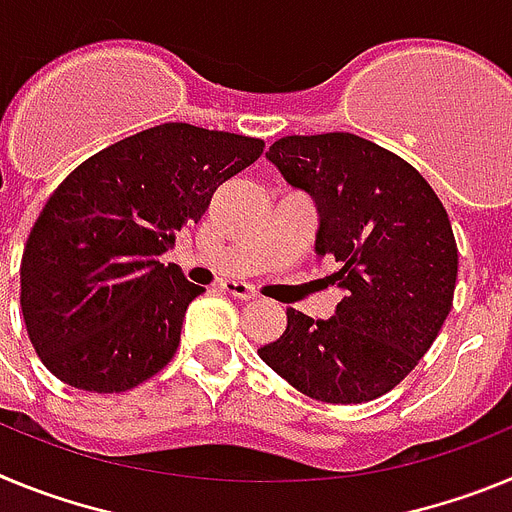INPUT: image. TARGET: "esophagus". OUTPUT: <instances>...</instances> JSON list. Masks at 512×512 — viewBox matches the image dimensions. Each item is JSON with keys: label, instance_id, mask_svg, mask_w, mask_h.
<instances>
[{"label": "esophagus", "instance_id": "obj_1", "mask_svg": "<svg viewBox=\"0 0 512 512\" xmlns=\"http://www.w3.org/2000/svg\"><path fill=\"white\" fill-rule=\"evenodd\" d=\"M220 289H223V292H228V295L238 297V300H253V297H256V289H253L251 284L235 282V279H228V282H223V284H220Z\"/></svg>", "mask_w": 512, "mask_h": 512}]
</instances>
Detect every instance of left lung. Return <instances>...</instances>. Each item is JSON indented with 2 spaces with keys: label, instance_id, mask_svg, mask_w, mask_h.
I'll use <instances>...</instances> for the list:
<instances>
[{
  "label": "left lung",
  "instance_id": "1",
  "mask_svg": "<svg viewBox=\"0 0 512 512\" xmlns=\"http://www.w3.org/2000/svg\"><path fill=\"white\" fill-rule=\"evenodd\" d=\"M318 207L315 253L336 259L333 318L287 310L259 356L302 395L356 405L390 392L436 341L454 302L459 251L423 176L354 133L287 135L266 153Z\"/></svg>",
  "mask_w": 512,
  "mask_h": 512
}]
</instances>
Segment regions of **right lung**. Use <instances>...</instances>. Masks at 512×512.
Here are the masks:
<instances>
[{
  "label": "right lung",
  "mask_w": 512,
  "mask_h": 512,
  "mask_svg": "<svg viewBox=\"0 0 512 512\" xmlns=\"http://www.w3.org/2000/svg\"><path fill=\"white\" fill-rule=\"evenodd\" d=\"M261 153L259 138L164 122L58 184L20 264L22 318L48 372L76 390L125 392L174 359L184 312L205 289L158 256Z\"/></svg>",
  "instance_id": "right-lung-1"
}]
</instances>
